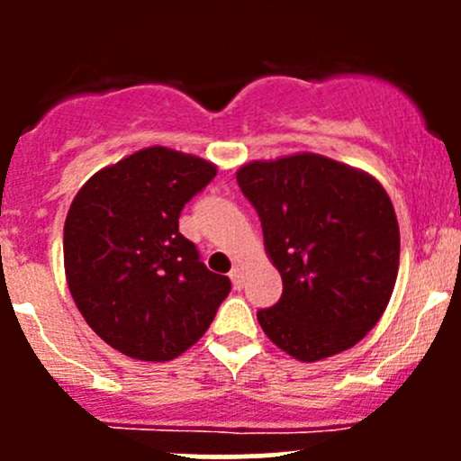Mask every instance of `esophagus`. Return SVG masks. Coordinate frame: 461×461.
I'll use <instances>...</instances> for the list:
<instances>
[{
	"label": "esophagus",
	"mask_w": 461,
	"mask_h": 461,
	"mask_svg": "<svg viewBox=\"0 0 461 461\" xmlns=\"http://www.w3.org/2000/svg\"><path fill=\"white\" fill-rule=\"evenodd\" d=\"M230 278H231V283H234L236 290H240V287L245 285L243 267H240V265H234V267H231V272H230Z\"/></svg>",
	"instance_id": "obj_1"
}]
</instances>
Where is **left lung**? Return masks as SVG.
<instances>
[{
  "label": "left lung",
  "instance_id": "left-lung-1",
  "mask_svg": "<svg viewBox=\"0 0 461 461\" xmlns=\"http://www.w3.org/2000/svg\"><path fill=\"white\" fill-rule=\"evenodd\" d=\"M236 180L283 278L278 303L258 310L269 341L308 364L359 343L399 272L397 216L379 180L308 151L252 160Z\"/></svg>",
  "mask_w": 461,
  "mask_h": 461
}]
</instances>
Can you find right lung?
<instances>
[{
  "mask_svg": "<svg viewBox=\"0 0 461 461\" xmlns=\"http://www.w3.org/2000/svg\"><path fill=\"white\" fill-rule=\"evenodd\" d=\"M216 176L192 153L147 147L82 185L64 222V272L93 332L138 361H171L207 332L231 283L178 231Z\"/></svg>",
  "mask_w": 461,
  "mask_h": 461,
  "instance_id": "add662e5",
  "label": "right lung"
}]
</instances>
